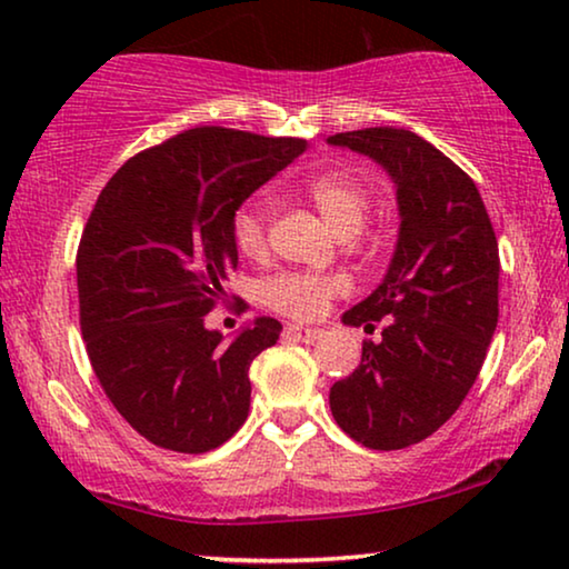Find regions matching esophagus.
I'll use <instances>...</instances> for the list:
<instances>
[{
	"label": "esophagus",
	"instance_id": "1",
	"mask_svg": "<svg viewBox=\"0 0 569 569\" xmlns=\"http://www.w3.org/2000/svg\"><path fill=\"white\" fill-rule=\"evenodd\" d=\"M287 333H290V337L298 339V341H318L323 337L321 329H308V326H298V323L287 326Z\"/></svg>",
	"mask_w": 569,
	"mask_h": 569
}]
</instances>
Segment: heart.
Here are the masks:
<instances>
[{
    "mask_svg": "<svg viewBox=\"0 0 569 569\" xmlns=\"http://www.w3.org/2000/svg\"><path fill=\"white\" fill-rule=\"evenodd\" d=\"M308 199L321 212L339 238H355L368 220L370 191L360 178L347 170H323L308 178ZM269 201L263 197L246 199L232 212V243L248 259L267 251ZM347 290V282L337 274H310V271H282L261 284V300L271 310L298 321H313L329 308V302Z\"/></svg>",
    "mask_w": 569,
    "mask_h": 569,
    "instance_id": "heart-1",
    "label": "heart"
}]
</instances>
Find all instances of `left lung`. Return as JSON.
<instances>
[{"label": "left lung", "instance_id": "1", "mask_svg": "<svg viewBox=\"0 0 569 569\" xmlns=\"http://www.w3.org/2000/svg\"><path fill=\"white\" fill-rule=\"evenodd\" d=\"M329 144L376 160L401 214L383 282L341 316L368 331L383 321V331L331 386V415L365 448H409L456 415L485 365L500 316L497 238L477 183L415 131L357 129Z\"/></svg>", "mask_w": 569, "mask_h": 569}]
</instances>
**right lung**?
Masks as SVG:
<instances>
[{
    "instance_id": "add662e5",
    "label": "right lung",
    "mask_w": 569,
    "mask_h": 569,
    "mask_svg": "<svg viewBox=\"0 0 569 569\" xmlns=\"http://www.w3.org/2000/svg\"><path fill=\"white\" fill-rule=\"evenodd\" d=\"M306 152V139L197 127L134 154L92 207L77 248L80 329L116 411L154 446L207 453L240 430L248 368L282 323L230 345L204 316L238 267L232 212Z\"/></svg>"
}]
</instances>
